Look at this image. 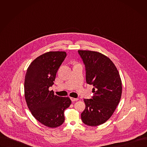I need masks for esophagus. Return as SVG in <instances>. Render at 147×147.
Wrapping results in <instances>:
<instances>
[{
	"instance_id": "1",
	"label": "esophagus",
	"mask_w": 147,
	"mask_h": 147,
	"mask_svg": "<svg viewBox=\"0 0 147 147\" xmlns=\"http://www.w3.org/2000/svg\"><path fill=\"white\" fill-rule=\"evenodd\" d=\"M70 99H71V100L73 102H74V101H77V100H78V98H72V97H71Z\"/></svg>"
}]
</instances>
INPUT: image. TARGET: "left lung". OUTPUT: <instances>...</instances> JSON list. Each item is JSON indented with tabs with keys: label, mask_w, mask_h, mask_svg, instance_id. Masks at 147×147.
<instances>
[{
	"label": "left lung",
	"mask_w": 147,
	"mask_h": 147,
	"mask_svg": "<svg viewBox=\"0 0 147 147\" xmlns=\"http://www.w3.org/2000/svg\"><path fill=\"white\" fill-rule=\"evenodd\" d=\"M86 66V81L94 87L92 99H84L86 108L81 115L82 122L96 126L105 123L120 102L122 84L119 71L112 61L101 53L79 50Z\"/></svg>",
	"instance_id": "1"
}]
</instances>
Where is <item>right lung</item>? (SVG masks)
Masks as SVG:
<instances>
[{"mask_svg": "<svg viewBox=\"0 0 147 147\" xmlns=\"http://www.w3.org/2000/svg\"><path fill=\"white\" fill-rule=\"evenodd\" d=\"M66 55L62 51L44 53L32 61L26 74L24 96L28 109L38 121L51 128L63 123L64 111L71 103L69 97L59 96L49 90Z\"/></svg>", "mask_w": 147, "mask_h": 147, "instance_id": "1", "label": "right lung"}]
</instances>
